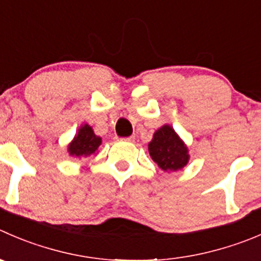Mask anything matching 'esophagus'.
<instances>
[{"instance_id":"34e87169","label":"esophagus","mask_w":261,"mask_h":261,"mask_svg":"<svg viewBox=\"0 0 261 261\" xmlns=\"http://www.w3.org/2000/svg\"><path fill=\"white\" fill-rule=\"evenodd\" d=\"M121 140L123 141H127V143H133L134 140H135V136H128V138H122Z\"/></svg>"}]
</instances>
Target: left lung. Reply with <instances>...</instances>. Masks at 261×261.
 <instances>
[{
  "mask_svg": "<svg viewBox=\"0 0 261 261\" xmlns=\"http://www.w3.org/2000/svg\"><path fill=\"white\" fill-rule=\"evenodd\" d=\"M148 149L151 159L164 172L178 171L189 163V149L169 125L154 133Z\"/></svg>",
  "mask_w": 261,
  "mask_h": 261,
  "instance_id": "obj_1",
  "label": "left lung"
}]
</instances>
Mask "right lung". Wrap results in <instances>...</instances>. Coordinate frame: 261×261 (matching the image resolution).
<instances>
[{"instance_id": "add662e5", "label": "right lung", "mask_w": 261, "mask_h": 261, "mask_svg": "<svg viewBox=\"0 0 261 261\" xmlns=\"http://www.w3.org/2000/svg\"><path fill=\"white\" fill-rule=\"evenodd\" d=\"M100 144H102V139L95 135L92 126L84 123L80 126L74 140L69 144L67 151L71 156H77V158L89 156L98 150Z\"/></svg>"}]
</instances>
